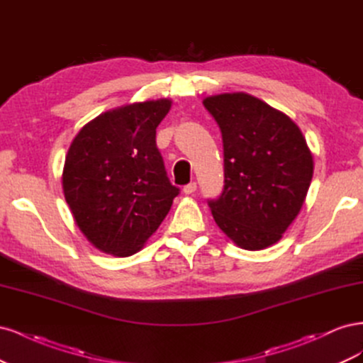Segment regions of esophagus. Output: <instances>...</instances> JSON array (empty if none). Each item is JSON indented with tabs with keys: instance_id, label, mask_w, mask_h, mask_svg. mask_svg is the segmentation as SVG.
I'll use <instances>...</instances> for the list:
<instances>
[{
	"instance_id": "esophagus-1",
	"label": "esophagus",
	"mask_w": 363,
	"mask_h": 363,
	"mask_svg": "<svg viewBox=\"0 0 363 363\" xmlns=\"http://www.w3.org/2000/svg\"><path fill=\"white\" fill-rule=\"evenodd\" d=\"M196 191V183L195 182H191V183H188L186 186H183V192L186 194V195H191V194H194Z\"/></svg>"
}]
</instances>
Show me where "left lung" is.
<instances>
[{
    "mask_svg": "<svg viewBox=\"0 0 363 363\" xmlns=\"http://www.w3.org/2000/svg\"><path fill=\"white\" fill-rule=\"evenodd\" d=\"M221 128L224 191L208 200L218 227L250 251L271 247L300 213L313 156L294 121L245 92L203 101Z\"/></svg>",
    "mask_w": 363,
    "mask_h": 363,
    "instance_id": "obj_1",
    "label": "left lung"
}]
</instances>
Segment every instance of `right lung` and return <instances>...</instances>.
Here are the masks:
<instances>
[{
	"mask_svg": "<svg viewBox=\"0 0 363 363\" xmlns=\"http://www.w3.org/2000/svg\"><path fill=\"white\" fill-rule=\"evenodd\" d=\"M171 104L162 98L104 112L77 133L68 150L65 200L82 233L107 255L138 252L179 195L156 145V128Z\"/></svg>",
	"mask_w": 363,
	"mask_h": 363,
	"instance_id": "right-lung-1",
	"label": "right lung"
}]
</instances>
